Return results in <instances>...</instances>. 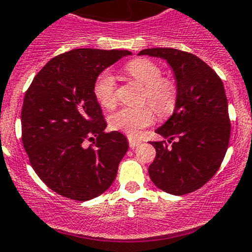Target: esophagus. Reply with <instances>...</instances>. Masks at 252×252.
<instances>
[{"label": "esophagus", "instance_id": "34e87169", "mask_svg": "<svg viewBox=\"0 0 252 252\" xmlns=\"http://www.w3.org/2000/svg\"><path fill=\"white\" fill-rule=\"evenodd\" d=\"M140 144H141V141H139V140L133 139V137H129V146H130L131 148L139 146Z\"/></svg>", "mask_w": 252, "mask_h": 252}]
</instances>
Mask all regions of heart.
Instances as JSON below:
<instances>
[{
	"mask_svg": "<svg viewBox=\"0 0 252 252\" xmlns=\"http://www.w3.org/2000/svg\"><path fill=\"white\" fill-rule=\"evenodd\" d=\"M126 72L144 87L141 101L150 104L159 116H165L173 110L176 100V86L171 79L161 77V70L147 59H136L126 63ZM94 96L104 108L116 106V82L108 71H104L94 84ZM150 106L137 108L124 107L112 113L108 118L110 126L123 131L129 136H137L144 128L152 124L153 111Z\"/></svg>",
	"mask_w": 252,
	"mask_h": 252,
	"instance_id": "1",
	"label": "heart"
}]
</instances>
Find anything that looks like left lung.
Returning <instances> with one entry per match:
<instances>
[{
  "label": "left lung",
  "instance_id": "left-lung-1",
  "mask_svg": "<svg viewBox=\"0 0 252 252\" xmlns=\"http://www.w3.org/2000/svg\"><path fill=\"white\" fill-rule=\"evenodd\" d=\"M137 55L165 60L176 82L173 115L156 130L171 146L165 141L151 142L157 152L148 168L151 180L174 195L194 192L216 174L228 147L231 123L223 83L190 53L150 48Z\"/></svg>",
  "mask_w": 252,
  "mask_h": 252
}]
</instances>
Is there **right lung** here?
Here are the masks:
<instances>
[{"label":"right lung","mask_w":252,"mask_h":252,"mask_svg":"<svg viewBox=\"0 0 252 252\" xmlns=\"http://www.w3.org/2000/svg\"><path fill=\"white\" fill-rule=\"evenodd\" d=\"M129 50L79 48L53 58L33 78L21 110L23 144L33 170L54 192L86 202L116 179L129 144L119 131L105 133L94 96L97 76ZM86 141H93L91 147Z\"/></svg>","instance_id":"1"}]
</instances>
